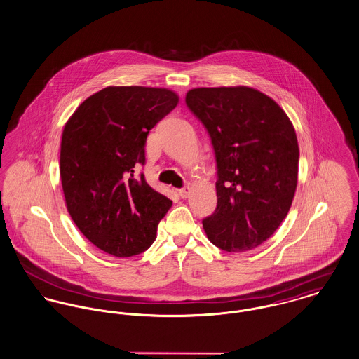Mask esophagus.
Masks as SVG:
<instances>
[{
  "label": "esophagus",
  "instance_id": "34e87169",
  "mask_svg": "<svg viewBox=\"0 0 359 359\" xmlns=\"http://www.w3.org/2000/svg\"><path fill=\"white\" fill-rule=\"evenodd\" d=\"M189 194H190V186H184V187H182L180 190H179V195H180V198H187L189 196Z\"/></svg>",
  "mask_w": 359,
  "mask_h": 359
}]
</instances>
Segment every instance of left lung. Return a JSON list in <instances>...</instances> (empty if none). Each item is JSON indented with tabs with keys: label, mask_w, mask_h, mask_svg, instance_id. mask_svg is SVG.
Here are the masks:
<instances>
[{
	"label": "left lung",
	"mask_w": 359,
	"mask_h": 359,
	"mask_svg": "<svg viewBox=\"0 0 359 359\" xmlns=\"http://www.w3.org/2000/svg\"><path fill=\"white\" fill-rule=\"evenodd\" d=\"M186 104L216 157L217 208L202 220L208 239L228 252L255 248L275 233L295 195L294 126L272 98L246 86L193 88Z\"/></svg>",
	"instance_id": "8db88e82"
}]
</instances>
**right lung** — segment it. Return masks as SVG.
<instances>
[{"label": "right lung", "mask_w": 359, "mask_h": 359, "mask_svg": "<svg viewBox=\"0 0 359 359\" xmlns=\"http://www.w3.org/2000/svg\"><path fill=\"white\" fill-rule=\"evenodd\" d=\"M179 102L168 88L107 87L83 101L67 121L60 176L67 209L83 235L114 257L146 251L172 206L144 175L150 130Z\"/></svg>", "instance_id": "right-lung-1"}]
</instances>
